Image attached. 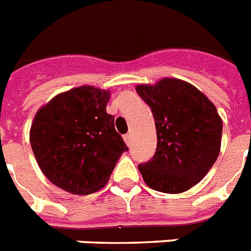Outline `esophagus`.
I'll list each match as a JSON object with an SVG mask.
<instances>
[{"label":"esophagus","mask_w":251,"mask_h":251,"mask_svg":"<svg viewBox=\"0 0 251 251\" xmlns=\"http://www.w3.org/2000/svg\"><path fill=\"white\" fill-rule=\"evenodd\" d=\"M123 138H124V141H126V144H127V145H130V141H132V134H130V133L124 134Z\"/></svg>","instance_id":"1"}]
</instances>
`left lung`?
<instances>
[{
    "label": "left lung",
    "mask_w": 251,
    "mask_h": 251,
    "mask_svg": "<svg viewBox=\"0 0 251 251\" xmlns=\"http://www.w3.org/2000/svg\"><path fill=\"white\" fill-rule=\"evenodd\" d=\"M151 107L158 144L154 156L138 165L146 185L167 194L187 191L205 177L221 150L222 119L192 84L164 78L136 88Z\"/></svg>",
    "instance_id": "left-lung-1"
}]
</instances>
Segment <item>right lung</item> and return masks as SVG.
<instances>
[{"instance_id":"add662e5","label":"right lung","mask_w":251,"mask_h":251,"mask_svg":"<svg viewBox=\"0 0 251 251\" xmlns=\"http://www.w3.org/2000/svg\"><path fill=\"white\" fill-rule=\"evenodd\" d=\"M110 93L90 86L60 93L37 111L30 145L43 175L57 187L88 195L106 185L127 145L106 113Z\"/></svg>"}]
</instances>
